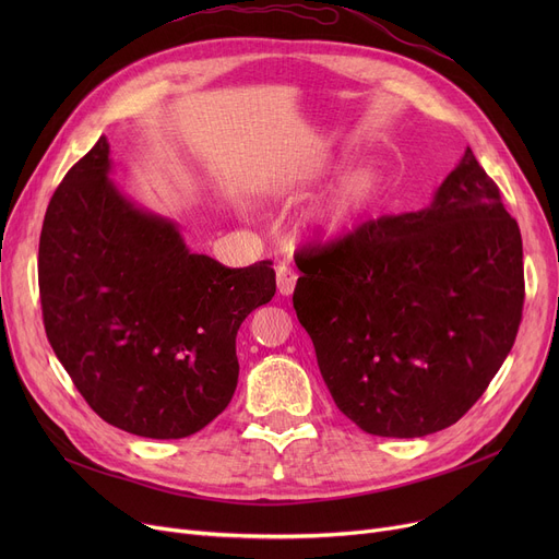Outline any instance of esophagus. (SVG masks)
<instances>
[{
  "label": "esophagus",
  "instance_id": "34e87169",
  "mask_svg": "<svg viewBox=\"0 0 559 559\" xmlns=\"http://www.w3.org/2000/svg\"><path fill=\"white\" fill-rule=\"evenodd\" d=\"M297 278H299L297 270H292L289 264H278L276 267V283H278V292L283 297H289L292 292H295Z\"/></svg>",
  "mask_w": 559,
  "mask_h": 559
}]
</instances>
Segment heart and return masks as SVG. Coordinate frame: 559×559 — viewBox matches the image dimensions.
<instances>
[{"instance_id":"1","label":"heart","mask_w":559,"mask_h":559,"mask_svg":"<svg viewBox=\"0 0 559 559\" xmlns=\"http://www.w3.org/2000/svg\"><path fill=\"white\" fill-rule=\"evenodd\" d=\"M340 167V163H333L317 171H304L295 176V179H289L287 186H304L310 179H314V176L337 171ZM383 186L385 174L376 163H365L356 169H350L306 215L308 233L319 242H333L344 238V235L354 230L373 209V203L378 201L380 192H383Z\"/></svg>"}]
</instances>
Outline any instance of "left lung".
<instances>
[{
    "label": "left lung",
    "mask_w": 559,
    "mask_h": 559,
    "mask_svg": "<svg viewBox=\"0 0 559 559\" xmlns=\"http://www.w3.org/2000/svg\"><path fill=\"white\" fill-rule=\"evenodd\" d=\"M295 310L342 413L369 435L462 419L516 340L523 245L468 150L417 213L380 217L295 255Z\"/></svg>",
    "instance_id": "1"
}]
</instances>
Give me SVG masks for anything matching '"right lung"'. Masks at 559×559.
<instances>
[{"label": "right lung", "mask_w": 559, "mask_h": 559, "mask_svg": "<svg viewBox=\"0 0 559 559\" xmlns=\"http://www.w3.org/2000/svg\"><path fill=\"white\" fill-rule=\"evenodd\" d=\"M99 138L56 188L40 233L47 340L85 403L110 426L181 439L238 388L235 335L276 292L272 260L242 270L190 253L176 224L108 179Z\"/></svg>", "instance_id": "right-lung-1"}]
</instances>
